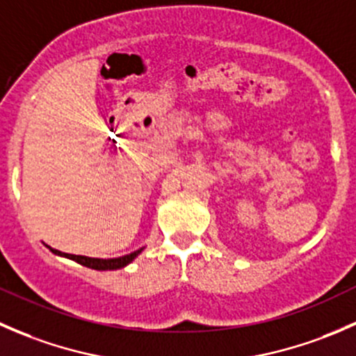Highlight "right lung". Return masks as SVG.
Here are the masks:
<instances>
[{
  "instance_id": "add662e5",
  "label": "right lung",
  "mask_w": 356,
  "mask_h": 356,
  "mask_svg": "<svg viewBox=\"0 0 356 356\" xmlns=\"http://www.w3.org/2000/svg\"><path fill=\"white\" fill-rule=\"evenodd\" d=\"M49 248V246H48ZM49 250L53 251L55 254H58V257H65V258H70V260L77 261V264L84 265V267H89V268H95V270H117V268H122L125 267V265L131 264L132 260H134L136 257H138L139 253L143 251V248H139V250H136L134 253H129V254H124V257H118V258H108V260H103V258H91V257H82V254H70V253H62V251L58 250H53V248H49Z\"/></svg>"
}]
</instances>
